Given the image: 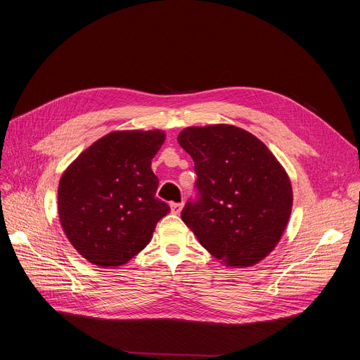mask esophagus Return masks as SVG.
Here are the masks:
<instances>
[{
	"label": "esophagus",
	"mask_w": 360,
	"mask_h": 360,
	"mask_svg": "<svg viewBox=\"0 0 360 360\" xmlns=\"http://www.w3.org/2000/svg\"><path fill=\"white\" fill-rule=\"evenodd\" d=\"M183 209V202H171V212L179 214Z\"/></svg>",
	"instance_id": "esophagus-1"
}]
</instances>
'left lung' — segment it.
Returning <instances> with one entry per match:
<instances>
[{"label":"left lung","mask_w":360,"mask_h":360,"mask_svg":"<svg viewBox=\"0 0 360 360\" xmlns=\"http://www.w3.org/2000/svg\"><path fill=\"white\" fill-rule=\"evenodd\" d=\"M179 144L197 172V200L181 219L228 267H250L275 249L287 228L292 189L264 143L233 124L186 127Z\"/></svg>","instance_id":"obj_1"}]
</instances>
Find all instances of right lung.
I'll return each mask as SVG.
<instances>
[{
  "label": "right lung",
  "instance_id": "obj_1",
  "mask_svg": "<svg viewBox=\"0 0 360 360\" xmlns=\"http://www.w3.org/2000/svg\"><path fill=\"white\" fill-rule=\"evenodd\" d=\"M163 130H115L97 139L63 172L58 216L72 246L101 267L126 264L153 237L169 205L156 198L151 159Z\"/></svg>",
  "mask_w": 360,
  "mask_h": 360
}]
</instances>
